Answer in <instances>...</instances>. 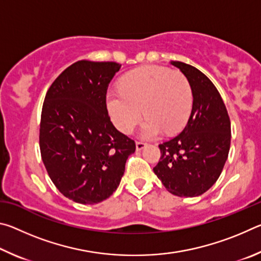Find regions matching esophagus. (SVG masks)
I'll return each mask as SVG.
<instances>
[{
    "instance_id": "34e87169",
    "label": "esophagus",
    "mask_w": 261,
    "mask_h": 261,
    "mask_svg": "<svg viewBox=\"0 0 261 261\" xmlns=\"http://www.w3.org/2000/svg\"><path fill=\"white\" fill-rule=\"evenodd\" d=\"M145 147H146V144H145V143H141V141H137V143H136L137 151H141V149H144Z\"/></svg>"
}]
</instances>
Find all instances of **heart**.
<instances>
[{"label":"heart","mask_w":261,"mask_h":261,"mask_svg":"<svg viewBox=\"0 0 261 261\" xmlns=\"http://www.w3.org/2000/svg\"><path fill=\"white\" fill-rule=\"evenodd\" d=\"M192 90L188 78L165 67L146 65L126 73L120 90H110L106 106L114 125L131 134L145 113L140 137L152 140L163 132L173 135L187 124L192 109ZM144 110H142V108Z\"/></svg>","instance_id":"obj_1"}]
</instances>
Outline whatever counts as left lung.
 I'll return each mask as SVG.
<instances>
[{
  "label": "left lung",
  "instance_id": "obj_1",
  "mask_svg": "<svg viewBox=\"0 0 261 261\" xmlns=\"http://www.w3.org/2000/svg\"><path fill=\"white\" fill-rule=\"evenodd\" d=\"M191 85L193 103L188 124L175 138L160 144L154 174L170 193L197 197L220 177L230 148V118L214 84L192 65L171 61Z\"/></svg>",
  "mask_w": 261,
  "mask_h": 261
}]
</instances>
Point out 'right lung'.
<instances>
[{
  "mask_svg": "<svg viewBox=\"0 0 261 261\" xmlns=\"http://www.w3.org/2000/svg\"><path fill=\"white\" fill-rule=\"evenodd\" d=\"M121 68L78 61L57 77L42 106L40 151L47 173L64 197L98 204L116 191L135 141L110 122L106 94Z\"/></svg>",
  "mask_w": 261,
  "mask_h": 261,
  "instance_id": "obj_1",
  "label": "right lung"
}]
</instances>
